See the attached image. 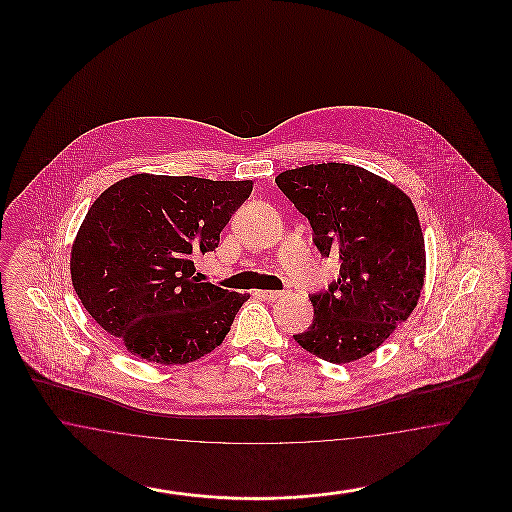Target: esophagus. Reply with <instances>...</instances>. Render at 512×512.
Wrapping results in <instances>:
<instances>
[{
	"instance_id": "obj_1",
	"label": "esophagus",
	"mask_w": 512,
	"mask_h": 512,
	"mask_svg": "<svg viewBox=\"0 0 512 512\" xmlns=\"http://www.w3.org/2000/svg\"><path fill=\"white\" fill-rule=\"evenodd\" d=\"M257 295H259L261 299L276 301V299H280V297H282V292H268V290H263V292H257Z\"/></svg>"
}]
</instances>
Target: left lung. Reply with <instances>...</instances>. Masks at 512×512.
<instances>
[{
  "label": "left lung",
  "instance_id": "obj_1",
  "mask_svg": "<svg viewBox=\"0 0 512 512\" xmlns=\"http://www.w3.org/2000/svg\"><path fill=\"white\" fill-rule=\"evenodd\" d=\"M278 188L305 215L340 278L311 295L313 324L293 336L334 365L376 351L411 317L426 278V249L411 197L357 165L320 163L280 172Z\"/></svg>",
  "mask_w": 512,
  "mask_h": 512
}]
</instances>
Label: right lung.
<instances>
[{"mask_svg":"<svg viewBox=\"0 0 512 512\" xmlns=\"http://www.w3.org/2000/svg\"><path fill=\"white\" fill-rule=\"evenodd\" d=\"M253 180L132 174L88 209L71 249L84 309L151 363L186 365L226 338L249 295L199 282L194 255L213 251Z\"/></svg>","mask_w":512,"mask_h":512,"instance_id":"obj_1","label":"right lung"}]
</instances>
